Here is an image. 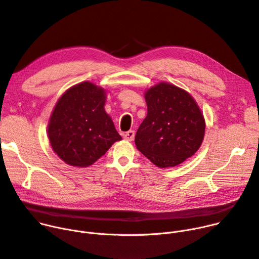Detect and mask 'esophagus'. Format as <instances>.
Instances as JSON below:
<instances>
[{
  "label": "esophagus",
  "mask_w": 259,
  "mask_h": 259,
  "mask_svg": "<svg viewBox=\"0 0 259 259\" xmlns=\"http://www.w3.org/2000/svg\"><path fill=\"white\" fill-rule=\"evenodd\" d=\"M124 139L126 140V141H129V142H132L133 140H134V136H135V133H134V131L133 130H130V131H128V132H126V133H124Z\"/></svg>",
  "instance_id": "34e87169"
}]
</instances>
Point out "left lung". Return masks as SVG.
Here are the masks:
<instances>
[{"instance_id":"obj_1","label":"left lung","mask_w":259,"mask_h":259,"mask_svg":"<svg viewBox=\"0 0 259 259\" xmlns=\"http://www.w3.org/2000/svg\"><path fill=\"white\" fill-rule=\"evenodd\" d=\"M148 113L135 135V145L158 167L176 166L200 148L205 120L185 91L161 82L146 92Z\"/></svg>"}]
</instances>
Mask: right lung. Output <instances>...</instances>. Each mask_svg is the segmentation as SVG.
<instances>
[{"instance_id":"1","label":"right lung","mask_w":259,"mask_h":259,"mask_svg":"<svg viewBox=\"0 0 259 259\" xmlns=\"http://www.w3.org/2000/svg\"><path fill=\"white\" fill-rule=\"evenodd\" d=\"M106 94L91 83L67 90L52 112L48 126L50 144L65 163L89 166L122 137L105 112Z\"/></svg>"}]
</instances>
